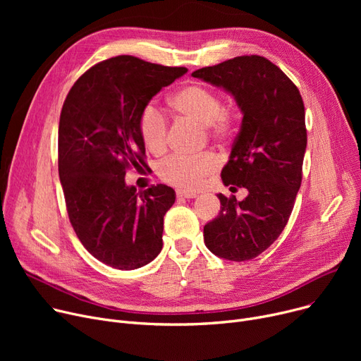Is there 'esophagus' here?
Listing matches in <instances>:
<instances>
[{"instance_id": "1", "label": "esophagus", "mask_w": 361, "mask_h": 361, "mask_svg": "<svg viewBox=\"0 0 361 361\" xmlns=\"http://www.w3.org/2000/svg\"><path fill=\"white\" fill-rule=\"evenodd\" d=\"M177 197H180V199H195V197H197V193L190 192V190H184V188H178Z\"/></svg>"}]
</instances>
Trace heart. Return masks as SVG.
Returning <instances> with one entry per match:
<instances>
[{
  "label": "heart",
  "mask_w": 361,
  "mask_h": 361,
  "mask_svg": "<svg viewBox=\"0 0 361 361\" xmlns=\"http://www.w3.org/2000/svg\"><path fill=\"white\" fill-rule=\"evenodd\" d=\"M171 105L180 116L207 127L209 135L216 139H225L233 128V116L224 108L219 94L211 87L200 83H192L174 93ZM139 131L145 146L159 154L166 145L168 123L162 111L155 104H147L139 117ZM218 166V159L204 154L196 158L173 155L159 162L158 176L173 185L195 188L203 178Z\"/></svg>",
  "instance_id": "b5f03b06"
}]
</instances>
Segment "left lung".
<instances>
[{"instance_id": "8db88e82", "label": "left lung", "mask_w": 361, "mask_h": 361, "mask_svg": "<svg viewBox=\"0 0 361 361\" xmlns=\"http://www.w3.org/2000/svg\"><path fill=\"white\" fill-rule=\"evenodd\" d=\"M192 75L230 93L243 114L221 177L247 196L216 195L221 211L203 226L204 244L218 257L250 260L279 237L293 212L307 146L305 104L287 74L264 56H235Z\"/></svg>"}]
</instances>
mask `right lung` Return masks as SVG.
I'll list each match as a JSON object with an SVG mask.
<instances>
[{
	"label": "right lung",
	"mask_w": 361,
	"mask_h": 361,
	"mask_svg": "<svg viewBox=\"0 0 361 361\" xmlns=\"http://www.w3.org/2000/svg\"><path fill=\"white\" fill-rule=\"evenodd\" d=\"M185 73L118 55L89 68L64 101L59 174L68 218L85 249L111 268H142L162 250L176 192L165 184L137 192L126 184V169L146 165L142 109Z\"/></svg>",
	"instance_id": "obj_1"
}]
</instances>
